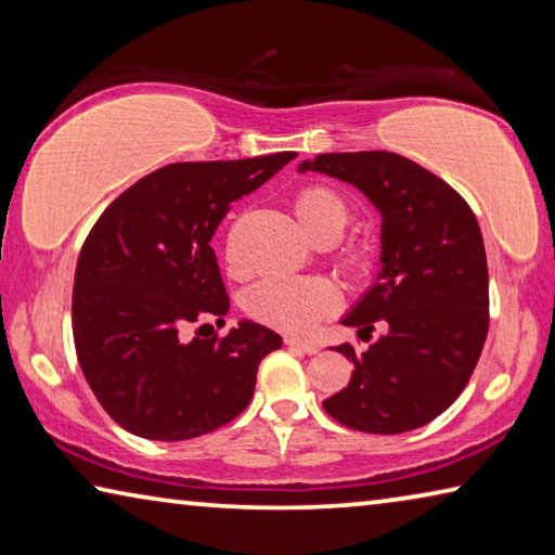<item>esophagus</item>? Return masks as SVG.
Returning a JSON list of instances; mask_svg holds the SVG:
<instances>
[{
    "mask_svg": "<svg viewBox=\"0 0 555 555\" xmlns=\"http://www.w3.org/2000/svg\"><path fill=\"white\" fill-rule=\"evenodd\" d=\"M284 343H286L288 347H294V350L306 352V354H315L318 350H321V347H318L315 343H311V340H298V337H286Z\"/></svg>",
    "mask_w": 555,
    "mask_h": 555,
    "instance_id": "1",
    "label": "esophagus"
}]
</instances>
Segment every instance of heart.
<instances>
[{"label": "heart", "instance_id": "1", "mask_svg": "<svg viewBox=\"0 0 555 555\" xmlns=\"http://www.w3.org/2000/svg\"><path fill=\"white\" fill-rule=\"evenodd\" d=\"M294 212L315 242H335L347 230L352 220V208L343 193L325 183L306 185L294 198ZM335 259L347 274L360 276L370 267V255L357 242H335ZM228 264L232 274L242 276L244 267L237 257L228 251ZM244 308L257 323L274 327L281 333L306 335L340 308V291L331 279L308 276V279H284L271 276L259 281L244 298Z\"/></svg>", "mask_w": 555, "mask_h": 555}]
</instances>
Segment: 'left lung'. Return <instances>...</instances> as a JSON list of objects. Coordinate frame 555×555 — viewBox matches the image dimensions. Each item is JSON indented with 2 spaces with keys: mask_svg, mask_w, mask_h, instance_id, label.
Wrapping results in <instances>:
<instances>
[{
  "mask_svg": "<svg viewBox=\"0 0 555 555\" xmlns=\"http://www.w3.org/2000/svg\"><path fill=\"white\" fill-rule=\"evenodd\" d=\"M300 173L321 171L367 195L382 212V271L345 325L370 343L352 379L323 401L362 434H406L453 403L473 377L490 327V276L480 224L443 178L391 152L321 154Z\"/></svg>",
  "mask_w": 555,
  "mask_h": 555,
  "instance_id": "left-lung-1",
  "label": "left lung"
}]
</instances>
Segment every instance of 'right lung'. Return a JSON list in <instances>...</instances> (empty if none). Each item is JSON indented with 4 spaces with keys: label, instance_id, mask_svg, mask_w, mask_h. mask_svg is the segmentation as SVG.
<instances>
[{
    "label": "right lung",
    "instance_id": "right-lung-1",
    "mask_svg": "<svg viewBox=\"0 0 555 555\" xmlns=\"http://www.w3.org/2000/svg\"><path fill=\"white\" fill-rule=\"evenodd\" d=\"M296 152L168 164L107 205L82 244L73 286L80 370L112 421L149 440H188L230 424L281 337L259 323L228 335L230 298L210 240L232 203ZM188 324L199 331L182 340Z\"/></svg>",
    "mask_w": 555,
    "mask_h": 555
}]
</instances>
